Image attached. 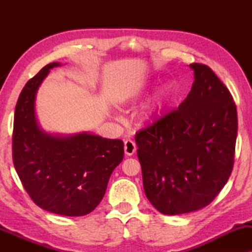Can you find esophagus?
Wrapping results in <instances>:
<instances>
[{
	"label": "esophagus",
	"mask_w": 252,
	"mask_h": 252,
	"mask_svg": "<svg viewBox=\"0 0 252 252\" xmlns=\"http://www.w3.org/2000/svg\"><path fill=\"white\" fill-rule=\"evenodd\" d=\"M124 149H125V154L127 156H132L136 151V144L133 140H126L124 143Z\"/></svg>",
	"instance_id": "esophagus-1"
}]
</instances>
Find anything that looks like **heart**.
<instances>
[{
  "label": "heart",
  "instance_id": "obj_1",
  "mask_svg": "<svg viewBox=\"0 0 252 252\" xmlns=\"http://www.w3.org/2000/svg\"><path fill=\"white\" fill-rule=\"evenodd\" d=\"M139 95V89L129 93V97H136ZM171 89L168 87H164L158 94L155 96L153 101L149 103V105L146 108V111L143 113V117L146 120H155L163 115L165 109L168 105L171 99Z\"/></svg>",
  "mask_w": 252,
  "mask_h": 252
}]
</instances>
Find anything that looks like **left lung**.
I'll return each instance as SVG.
<instances>
[{
    "label": "left lung",
    "instance_id": "left-lung-1",
    "mask_svg": "<svg viewBox=\"0 0 252 252\" xmlns=\"http://www.w3.org/2000/svg\"><path fill=\"white\" fill-rule=\"evenodd\" d=\"M185 101L135 135L147 198L163 215L209 205L232 173L237 135L233 96L208 65L192 63Z\"/></svg>",
    "mask_w": 252,
    "mask_h": 252
}]
</instances>
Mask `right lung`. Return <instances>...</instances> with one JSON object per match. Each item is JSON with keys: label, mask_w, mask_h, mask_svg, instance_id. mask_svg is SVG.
I'll use <instances>...</instances> for the list:
<instances>
[{"label": "right lung", "mask_w": 252, "mask_h": 252, "mask_svg": "<svg viewBox=\"0 0 252 252\" xmlns=\"http://www.w3.org/2000/svg\"><path fill=\"white\" fill-rule=\"evenodd\" d=\"M58 65H46L20 93L13 120L12 160L23 187L37 206L56 215L80 217L102 201L110 175L124 158V142L88 133L55 136L40 129L35 95Z\"/></svg>", "instance_id": "obj_1"}]
</instances>
